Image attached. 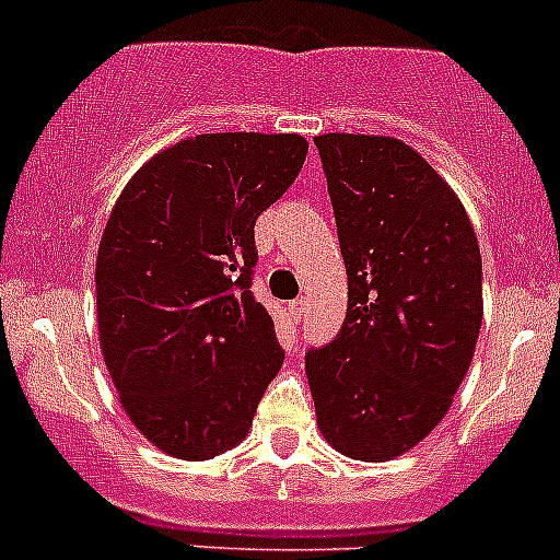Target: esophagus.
<instances>
[{"label": "esophagus", "instance_id": "obj_1", "mask_svg": "<svg viewBox=\"0 0 560 560\" xmlns=\"http://www.w3.org/2000/svg\"><path fill=\"white\" fill-rule=\"evenodd\" d=\"M303 314H306V301H303V298H298V301L290 303V316L295 322H301Z\"/></svg>", "mask_w": 560, "mask_h": 560}]
</instances>
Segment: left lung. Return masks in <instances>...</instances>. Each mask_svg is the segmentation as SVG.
<instances>
[{
	"mask_svg": "<svg viewBox=\"0 0 560 560\" xmlns=\"http://www.w3.org/2000/svg\"><path fill=\"white\" fill-rule=\"evenodd\" d=\"M349 303L308 349L319 431L354 460H389L447 415L482 325V259L466 208L415 149L382 135H319Z\"/></svg>",
	"mask_w": 560,
	"mask_h": 560,
	"instance_id": "left-lung-1",
	"label": "left lung"
}]
</instances>
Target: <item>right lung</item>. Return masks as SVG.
Returning <instances> with one entry per match:
<instances>
[{
    "label": "right lung",
    "mask_w": 560,
    "mask_h": 560,
    "mask_svg": "<svg viewBox=\"0 0 560 560\" xmlns=\"http://www.w3.org/2000/svg\"><path fill=\"white\" fill-rule=\"evenodd\" d=\"M301 135L178 140L132 175L97 254L100 347L154 447L208 460L246 439L284 363L254 301V222L306 162Z\"/></svg>",
    "instance_id": "1"
}]
</instances>
